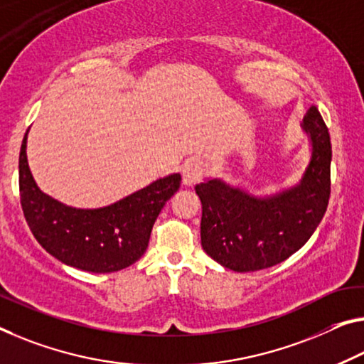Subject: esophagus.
Returning <instances> with one entry per match:
<instances>
[{"label": "esophagus", "instance_id": "esophagus-1", "mask_svg": "<svg viewBox=\"0 0 364 364\" xmlns=\"http://www.w3.org/2000/svg\"><path fill=\"white\" fill-rule=\"evenodd\" d=\"M203 174V163L200 159H188L182 167V183L186 187H192Z\"/></svg>", "mask_w": 364, "mask_h": 364}]
</instances>
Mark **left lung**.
Returning a JSON list of instances; mask_svg holds the SVG:
<instances>
[{"label": "left lung", "mask_w": 364, "mask_h": 364, "mask_svg": "<svg viewBox=\"0 0 364 364\" xmlns=\"http://www.w3.org/2000/svg\"><path fill=\"white\" fill-rule=\"evenodd\" d=\"M301 130L311 156L291 187L267 195L208 177L195 187L201 201V247L234 272L282 264L303 247L326 215L331 197V135L317 107L307 110Z\"/></svg>", "instance_id": "8db88e82"}]
</instances>
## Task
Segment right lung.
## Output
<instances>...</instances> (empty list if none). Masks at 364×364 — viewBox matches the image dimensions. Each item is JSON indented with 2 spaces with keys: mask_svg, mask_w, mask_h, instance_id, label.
<instances>
[{
  "mask_svg": "<svg viewBox=\"0 0 364 364\" xmlns=\"http://www.w3.org/2000/svg\"><path fill=\"white\" fill-rule=\"evenodd\" d=\"M27 133L19 154V192L37 242L77 270L110 273L135 264L146 252L156 218L181 187V174L161 177L107 206L76 208L38 188L27 163Z\"/></svg>",
  "mask_w": 364,
  "mask_h": 364,
  "instance_id": "right-lung-1",
  "label": "right lung"
}]
</instances>
